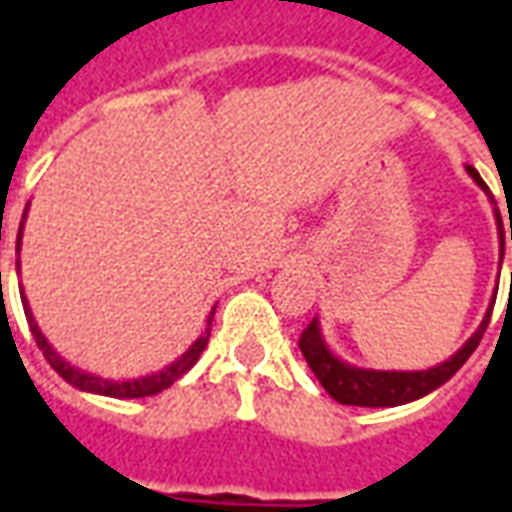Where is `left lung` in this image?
Instances as JSON below:
<instances>
[{
  "label": "left lung",
  "mask_w": 512,
  "mask_h": 512,
  "mask_svg": "<svg viewBox=\"0 0 512 512\" xmlns=\"http://www.w3.org/2000/svg\"><path fill=\"white\" fill-rule=\"evenodd\" d=\"M469 178L485 191V197L494 205V219H496V235H499V263L505 257V224H502V213L496 208V200L491 197V191L485 186V180L480 178V172L474 167H466ZM510 241H512V222H510ZM512 282V274H510ZM499 288V285H496ZM496 293L491 296V304L485 310L483 321L474 329V334L466 340V343L450 356L444 359L441 365L428 367V370H373V367H359L345 362L340 356L334 354L326 337H323L321 321L312 318V323L301 332L299 348L307 365L315 373V378L321 381V386L329 392V395L343 403V406H365V408H392V406H406V403H414L419 397L430 395L433 389H439L441 384H447L458 370L463 367V362L474 354V348L483 340L485 329H488V321H491V310H494Z\"/></svg>",
  "instance_id": "left-lung-1"
}]
</instances>
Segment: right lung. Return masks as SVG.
Returning a JSON list of instances; mask_svg holds the SVG:
<instances>
[{
  "mask_svg": "<svg viewBox=\"0 0 512 512\" xmlns=\"http://www.w3.org/2000/svg\"><path fill=\"white\" fill-rule=\"evenodd\" d=\"M27 213H29V202L27 208H24V216H21V224H18V238H16V255L21 252V238H24V222H27ZM16 274H21V257H16ZM2 277V274H0ZM21 304H24V315H27L29 329H32V337H35V343L46 356V362H49L57 373H60L65 381L76 389H82V392H90V395H104V397H117V400H134V397H147V395H158V392H164L167 386H172L178 381L180 376H186L191 367L197 365V359L205 351V345H208V337H211V321H213V307L208 312V318H205V329L200 332V337L194 340V343L183 351V354L175 359V362H169L156 373H150V376H139V378H104V376H95V373H87L82 367L71 365L65 356H60L54 351V345L46 340V334L40 332L38 323H35V315L29 310V301L24 296V288H21Z\"/></svg>",
  "mask_w": 512,
  "mask_h": 512,
  "instance_id": "obj_1",
  "label": "right lung"
}]
</instances>
